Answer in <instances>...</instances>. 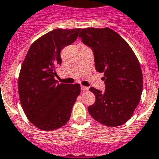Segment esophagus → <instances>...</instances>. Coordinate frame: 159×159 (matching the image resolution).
<instances>
[{
	"label": "esophagus",
	"instance_id": "1",
	"mask_svg": "<svg viewBox=\"0 0 159 159\" xmlns=\"http://www.w3.org/2000/svg\"><path fill=\"white\" fill-rule=\"evenodd\" d=\"M81 90H82V91H87L88 90H89V87H86V86L82 85V86H81Z\"/></svg>",
	"mask_w": 159,
	"mask_h": 159
}]
</instances>
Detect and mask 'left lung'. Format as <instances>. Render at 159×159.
I'll return each mask as SVG.
<instances>
[{"mask_svg":"<svg viewBox=\"0 0 159 159\" xmlns=\"http://www.w3.org/2000/svg\"><path fill=\"white\" fill-rule=\"evenodd\" d=\"M79 37L93 51L96 70L104 73L105 91L90 88L96 102L88 111L104 125H122L141 100L143 77L138 59L128 43L109 28L83 29Z\"/></svg>","mask_w":159,"mask_h":159,"instance_id":"8db88e82","label":"left lung"}]
</instances>
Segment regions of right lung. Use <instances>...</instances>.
Here are the masks:
<instances>
[{"label": "right lung", "mask_w": 159, "mask_h": 159, "mask_svg": "<svg viewBox=\"0 0 159 159\" xmlns=\"http://www.w3.org/2000/svg\"><path fill=\"white\" fill-rule=\"evenodd\" d=\"M80 29H56L31 45L22 63L18 94L25 115L42 130H54L67 124L80 94L79 84H59L56 69L62 63L61 50L75 42Z\"/></svg>", "instance_id": "1"}]
</instances>
